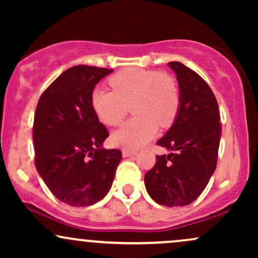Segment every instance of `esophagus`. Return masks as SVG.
<instances>
[{
  "instance_id": "34e87169",
  "label": "esophagus",
  "mask_w": 258,
  "mask_h": 258,
  "mask_svg": "<svg viewBox=\"0 0 258 258\" xmlns=\"http://www.w3.org/2000/svg\"><path fill=\"white\" fill-rule=\"evenodd\" d=\"M137 152L136 150H131V149H122V156L123 158H127V156H131V155H136Z\"/></svg>"
}]
</instances>
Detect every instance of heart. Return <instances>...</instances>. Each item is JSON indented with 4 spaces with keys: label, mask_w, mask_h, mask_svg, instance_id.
Returning <instances> with one entry per match:
<instances>
[{
    "label": "heart",
    "mask_w": 258,
    "mask_h": 258,
    "mask_svg": "<svg viewBox=\"0 0 258 258\" xmlns=\"http://www.w3.org/2000/svg\"><path fill=\"white\" fill-rule=\"evenodd\" d=\"M114 91L96 88L92 106L106 126L122 122L132 106L135 119L112 133L116 146L138 148L156 133L158 126L172 125L179 109L176 81L166 74L143 69H126L110 79Z\"/></svg>",
    "instance_id": "b5f03b06"
}]
</instances>
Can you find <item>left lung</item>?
I'll use <instances>...</instances> for the list:
<instances>
[{
  "label": "left lung",
  "instance_id": "8db88e82",
  "mask_svg": "<svg viewBox=\"0 0 258 258\" xmlns=\"http://www.w3.org/2000/svg\"><path fill=\"white\" fill-rule=\"evenodd\" d=\"M168 67L178 81L179 109L172 126L156 142L168 154L156 156L144 183L155 203L173 207L189 205L205 189L216 170L222 127L209 85L179 61Z\"/></svg>",
  "mask_w": 258,
  "mask_h": 258
}]
</instances>
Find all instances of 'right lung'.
<instances>
[{"label":"right lung","mask_w":258,"mask_h":258,"mask_svg":"<svg viewBox=\"0 0 258 258\" xmlns=\"http://www.w3.org/2000/svg\"><path fill=\"white\" fill-rule=\"evenodd\" d=\"M111 69L76 65L38 100L34 119L35 166L57 199L70 206L98 203L110 190L119 149H104L108 130L92 106V93Z\"/></svg>","instance_id":"obj_1"}]
</instances>
